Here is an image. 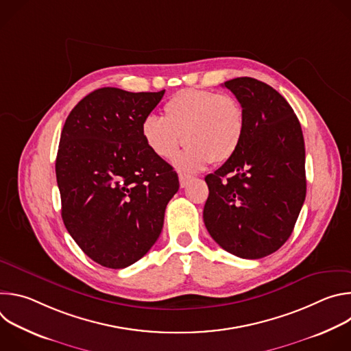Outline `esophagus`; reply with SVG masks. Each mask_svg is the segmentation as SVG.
Wrapping results in <instances>:
<instances>
[{
  "instance_id": "34e87169",
  "label": "esophagus",
  "mask_w": 351,
  "mask_h": 351,
  "mask_svg": "<svg viewBox=\"0 0 351 351\" xmlns=\"http://www.w3.org/2000/svg\"><path fill=\"white\" fill-rule=\"evenodd\" d=\"M190 179H191V176H190V175H186V173H179V183H180V187H182V189H183V187H186Z\"/></svg>"
}]
</instances>
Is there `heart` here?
<instances>
[{
  "label": "heart",
  "mask_w": 351,
  "mask_h": 351,
  "mask_svg": "<svg viewBox=\"0 0 351 351\" xmlns=\"http://www.w3.org/2000/svg\"><path fill=\"white\" fill-rule=\"evenodd\" d=\"M164 117L143 121L141 136L152 153L172 160L183 144L186 152L178 165L186 171L232 158L244 136L245 118L237 99L208 90L184 88L173 94L162 108Z\"/></svg>",
  "instance_id": "heart-1"
}]
</instances>
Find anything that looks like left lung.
<instances>
[{
    "mask_svg": "<svg viewBox=\"0 0 351 351\" xmlns=\"http://www.w3.org/2000/svg\"><path fill=\"white\" fill-rule=\"evenodd\" d=\"M223 86L243 107L245 129L234 156L206 176L203 217L228 253L257 260L286 243L304 204V137L293 108L267 83L236 77Z\"/></svg>",
    "mask_w": 351,
    "mask_h": 351,
    "instance_id": "1",
    "label": "left lung"
}]
</instances>
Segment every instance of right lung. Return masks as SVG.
<instances>
[{
    "mask_svg": "<svg viewBox=\"0 0 351 351\" xmlns=\"http://www.w3.org/2000/svg\"><path fill=\"white\" fill-rule=\"evenodd\" d=\"M164 93L94 90L61 133L56 173L62 221L83 253L106 268H126L147 254L179 190L173 168L141 136Z\"/></svg>",
    "mask_w": 351,
    "mask_h": 351,
    "instance_id": "obj_1",
    "label": "right lung"
}]
</instances>
